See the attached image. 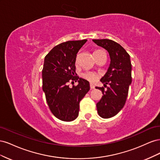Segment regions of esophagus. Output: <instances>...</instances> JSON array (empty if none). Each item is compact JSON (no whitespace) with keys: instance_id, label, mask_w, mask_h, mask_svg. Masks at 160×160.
<instances>
[{"instance_id":"1","label":"esophagus","mask_w":160,"mask_h":160,"mask_svg":"<svg viewBox=\"0 0 160 160\" xmlns=\"http://www.w3.org/2000/svg\"><path fill=\"white\" fill-rule=\"evenodd\" d=\"M90 89H95V85L92 83H90Z\"/></svg>"}]
</instances>
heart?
<instances>
[{
  "instance_id": "obj_1",
  "label": "heart",
  "mask_w": 160,
  "mask_h": 160,
  "mask_svg": "<svg viewBox=\"0 0 160 160\" xmlns=\"http://www.w3.org/2000/svg\"><path fill=\"white\" fill-rule=\"evenodd\" d=\"M101 50H97L94 52L93 54H95L96 52H98V51H99ZM83 77L85 78V79H87L88 81H90V82H94L96 80H98V79L99 78V75L98 73H95L94 72H91V71H87L83 74Z\"/></svg>"
}]
</instances>
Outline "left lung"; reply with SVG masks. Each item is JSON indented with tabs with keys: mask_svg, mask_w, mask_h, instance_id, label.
Instances as JSON below:
<instances>
[{
	"mask_svg": "<svg viewBox=\"0 0 160 160\" xmlns=\"http://www.w3.org/2000/svg\"><path fill=\"white\" fill-rule=\"evenodd\" d=\"M93 41L107 50L110 57V65L108 72L101 79V82L110 85L96 87L102 91L103 96L97 103V109L100 117L110 118L117 115L125 103L129 87L132 83V63L130 56L118 42L110 39H93Z\"/></svg>",
	"mask_w": 160,
	"mask_h": 160,
	"instance_id": "1",
	"label": "left lung"
}]
</instances>
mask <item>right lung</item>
I'll list each match as a JSON object with an SVG mask.
<instances>
[{"label":"right lung","instance_id":"obj_1","mask_svg":"<svg viewBox=\"0 0 160 160\" xmlns=\"http://www.w3.org/2000/svg\"><path fill=\"white\" fill-rule=\"evenodd\" d=\"M87 41L62 42L45 57L42 90L52 113L64 122H71L78 117L80 101L90 89L88 81L75 76L77 54ZM77 80L78 85L69 88V82Z\"/></svg>","mask_w":160,"mask_h":160}]
</instances>
